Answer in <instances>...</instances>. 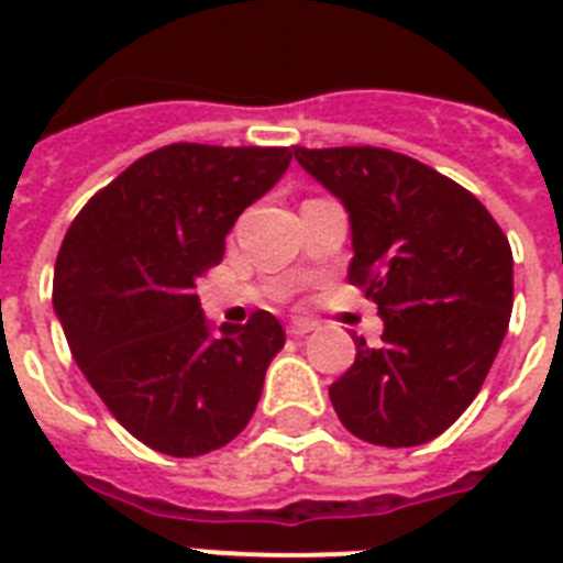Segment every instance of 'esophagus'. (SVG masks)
Listing matches in <instances>:
<instances>
[{
    "instance_id": "esophagus-1",
    "label": "esophagus",
    "mask_w": 563,
    "mask_h": 563,
    "mask_svg": "<svg viewBox=\"0 0 563 563\" xmlns=\"http://www.w3.org/2000/svg\"><path fill=\"white\" fill-rule=\"evenodd\" d=\"M316 327H318L316 321H309V318H291L286 330H289V335H307V333H312Z\"/></svg>"
}]
</instances>
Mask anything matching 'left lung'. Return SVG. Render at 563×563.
Instances as JSON below:
<instances>
[{
  "label": "left lung",
  "mask_w": 563,
  "mask_h": 563,
  "mask_svg": "<svg viewBox=\"0 0 563 563\" xmlns=\"http://www.w3.org/2000/svg\"><path fill=\"white\" fill-rule=\"evenodd\" d=\"M295 161L351 219L347 280L383 318V344L330 385L347 432L418 446L453 427L506 339L515 260L479 198L406 154L371 145L300 148Z\"/></svg>",
  "instance_id": "1"
}]
</instances>
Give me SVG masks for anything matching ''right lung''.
<instances>
[{
    "mask_svg": "<svg viewBox=\"0 0 563 563\" xmlns=\"http://www.w3.org/2000/svg\"><path fill=\"white\" fill-rule=\"evenodd\" d=\"M291 148L175 143L131 163L69 224L55 316L113 418L157 453L192 459L247 427L286 333L272 312L212 327L195 283Z\"/></svg>",
    "mask_w": 563,
    "mask_h": 563,
    "instance_id": "add662e5",
    "label": "right lung"
}]
</instances>
